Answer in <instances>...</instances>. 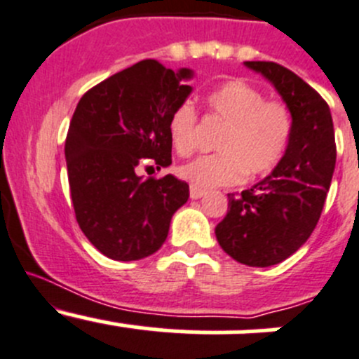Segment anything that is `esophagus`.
I'll return each mask as SVG.
<instances>
[{
  "label": "esophagus",
  "mask_w": 359,
  "mask_h": 359,
  "mask_svg": "<svg viewBox=\"0 0 359 359\" xmlns=\"http://www.w3.org/2000/svg\"><path fill=\"white\" fill-rule=\"evenodd\" d=\"M205 191L201 190V188H195V187H190V197L194 198V201H197V198H201L202 195H204Z\"/></svg>",
  "instance_id": "esophagus-1"
}]
</instances>
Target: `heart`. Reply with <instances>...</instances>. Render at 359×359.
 Wrapping results in <instances>:
<instances>
[{
    "mask_svg": "<svg viewBox=\"0 0 359 359\" xmlns=\"http://www.w3.org/2000/svg\"><path fill=\"white\" fill-rule=\"evenodd\" d=\"M212 118L225 123L216 141L218 154L181 165L180 176L195 188L229 187L267 176L279 165L293 134V115L283 101L265 99L260 88L230 80L205 97ZM172 148L181 157L195 150L197 111L191 101L172 109L168 122Z\"/></svg>",
    "mask_w": 359,
    "mask_h": 359,
    "instance_id": "1",
    "label": "heart"
}]
</instances>
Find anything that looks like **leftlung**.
Masks as SVG:
<instances>
[{"mask_svg":"<svg viewBox=\"0 0 359 359\" xmlns=\"http://www.w3.org/2000/svg\"><path fill=\"white\" fill-rule=\"evenodd\" d=\"M244 64L281 94L293 115V134L272 175L229 194V211L215 233L239 264L271 267L292 257L318 225L335 169V133L326 101L299 74L269 60Z\"/></svg>","mask_w":359,"mask_h":359,"instance_id":"left-lung-1","label":"left lung"}]
</instances>
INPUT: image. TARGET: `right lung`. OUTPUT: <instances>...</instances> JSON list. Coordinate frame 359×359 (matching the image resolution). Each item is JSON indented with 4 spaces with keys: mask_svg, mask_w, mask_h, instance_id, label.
Instances as JSON below:
<instances>
[{
    "mask_svg": "<svg viewBox=\"0 0 359 359\" xmlns=\"http://www.w3.org/2000/svg\"><path fill=\"white\" fill-rule=\"evenodd\" d=\"M191 71L144 59L83 94L67 130L66 165L74 216L92 246L111 260H141L168 239L188 201L172 175L143 180L140 165H171L168 122L191 92Z\"/></svg>",
    "mask_w": 359,
    "mask_h": 359,
    "instance_id": "1",
    "label": "right lung"
}]
</instances>
